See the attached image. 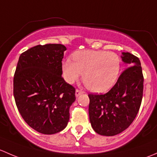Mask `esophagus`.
Masks as SVG:
<instances>
[{"instance_id":"obj_1","label":"esophagus","mask_w":157,"mask_h":157,"mask_svg":"<svg viewBox=\"0 0 157 157\" xmlns=\"http://www.w3.org/2000/svg\"><path fill=\"white\" fill-rule=\"evenodd\" d=\"M82 93H83V91H81V90H79L78 89H76L75 90V97H77V98H78L79 95L82 94Z\"/></svg>"}]
</instances>
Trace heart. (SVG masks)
I'll use <instances>...</instances> for the list:
<instances>
[{
    "label": "heart",
    "mask_w": 157,
    "mask_h": 157,
    "mask_svg": "<svg viewBox=\"0 0 157 157\" xmlns=\"http://www.w3.org/2000/svg\"><path fill=\"white\" fill-rule=\"evenodd\" d=\"M73 59L63 62V74L68 83H74L82 72L84 84L93 92L103 93L116 83L120 70V59L115 53L85 50L75 52Z\"/></svg>",
    "instance_id": "obj_1"
}]
</instances>
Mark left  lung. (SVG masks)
<instances>
[{
  "instance_id": "obj_1",
  "label": "left lung",
  "mask_w": 157,
  "mask_h": 157,
  "mask_svg": "<svg viewBox=\"0 0 157 157\" xmlns=\"http://www.w3.org/2000/svg\"><path fill=\"white\" fill-rule=\"evenodd\" d=\"M127 69L116 85L104 94H88L89 119L95 132L113 136L127 128L138 114L144 90L140 59L130 53H122Z\"/></svg>"
}]
</instances>
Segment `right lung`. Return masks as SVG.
<instances>
[{"instance_id": "obj_1", "label": "right lung", "mask_w": 157, "mask_h": 157, "mask_svg": "<svg viewBox=\"0 0 157 157\" xmlns=\"http://www.w3.org/2000/svg\"><path fill=\"white\" fill-rule=\"evenodd\" d=\"M67 50L60 44L37 45L19 56L13 78L18 110L31 128L53 135L67 127L75 89L62 78Z\"/></svg>"}]
</instances>
